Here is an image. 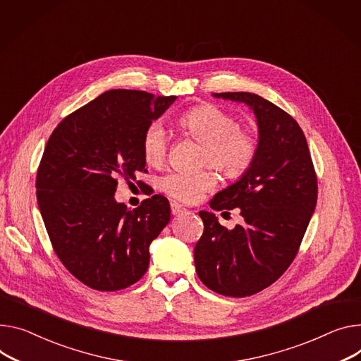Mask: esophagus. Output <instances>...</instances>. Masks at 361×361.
I'll return each mask as SVG.
<instances>
[{"instance_id": "1", "label": "esophagus", "mask_w": 361, "mask_h": 361, "mask_svg": "<svg viewBox=\"0 0 361 361\" xmlns=\"http://www.w3.org/2000/svg\"><path fill=\"white\" fill-rule=\"evenodd\" d=\"M171 211H172L173 215H179V214H182L185 211V207L180 205L179 202L173 201V202H171Z\"/></svg>"}]
</instances>
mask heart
<instances>
[{"label": "heart", "mask_w": 361, "mask_h": 361, "mask_svg": "<svg viewBox=\"0 0 361 361\" xmlns=\"http://www.w3.org/2000/svg\"><path fill=\"white\" fill-rule=\"evenodd\" d=\"M179 128L204 146L201 163L211 164L228 179H240L256 161L259 140L253 131L241 128L237 118L214 104H202L185 111L178 118ZM169 150V137L160 123H150L142 138L145 160L160 166ZM216 185L211 169L197 173L169 171L159 179V188L169 197L183 201H197L204 192Z\"/></svg>", "instance_id": "obj_1"}]
</instances>
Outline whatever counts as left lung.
<instances>
[{"label": "left lung", "mask_w": 361, "mask_h": 361, "mask_svg": "<svg viewBox=\"0 0 361 361\" xmlns=\"http://www.w3.org/2000/svg\"><path fill=\"white\" fill-rule=\"evenodd\" d=\"M214 95L255 111L259 153L252 169L209 202L215 211L240 208L244 224L227 230L214 214L201 211L204 233L193 257L207 288L244 298L274 283L296 257L317 205L318 182L307 138L286 111L250 92Z\"/></svg>", "instance_id": "left-lung-1"}]
</instances>
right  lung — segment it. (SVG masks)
<instances>
[{"instance_id":"add662e5","label":"right lung","mask_w":361,"mask_h":361,"mask_svg":"<svg viewBox=\"0 0 361 361\" xmlns=\"http://www.w3.org/2000/svg\"><path fill=\"white\" fill-rule=\"evenodd\" d=\"M175 99L111 90L65 117L49 137L36 176L39 209L54 253L91 289L114 292L142 279L149 245L169 223L163 195L128 209L114 192L117 178L135 180L146 171L145 130Z\"/></svg>"}]
</instances>
